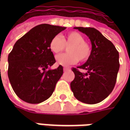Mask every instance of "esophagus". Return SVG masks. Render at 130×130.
<instances>
[{
    "instance_id": "1",
    "label": "esophagus",
    "mask_w": 130,
    "mask_h": 130,
    "mask_svg": "<svg viewBox=\"0 0 130 130\" xmlns=\"http://www.w3.org/2000/svg\"><path fill=\"white\" fill-rule=\"evenodd\" d=\"M70 70V68H63V71L64 72H66V71H68Z\"/></svg>"
}]
</instances>
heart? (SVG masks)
Here are the masks:
<instances>
[{"instance_id": "heart-1", "label": "heart", "mask_w": 130, "mask_h": 130, "mask_svg": "<svg viewBox=\"0 0 130 130\" xmlns=\"http://www.w3.org/2000/svg\"><path fill=\"white\" fill-rule=\"evenodd\" d=\"M66 46H69V54H60L56 57V62L59 65L68 66L76 64L78 60L84 62L88 59L91 54V47L85 42V37L76 31L70 32L64 37L56 35L51 39L49 48L53 53L58 54L62 51Z\"/></svg>"}]
</instances>
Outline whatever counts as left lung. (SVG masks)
<instances>
[{"instance_id": "1", "label": "left lung", "mask_w": 130, "mask_h": 130, "mask_svg": "<svg viewBox=\"0 0 130 130\" xmlns=\"http://www.w3.org/2000/svg\"><path fill=\"white\" fill-rule=\"evenodd\" d=\"M74 28L89 37L92 50L87 61L77 67L86 70V73L72 68L75 77L71 82V89L80 102L89 104L99 103L110 95L115 86L120 68L118 51L113 43L95 28Z\"/></svg>"}]
</instances>
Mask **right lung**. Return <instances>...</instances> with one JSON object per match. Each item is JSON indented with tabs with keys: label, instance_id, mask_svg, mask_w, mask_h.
<instances>
[{
	"label": "right lung",
	"instance_id": "add662e5",
	"mask_svg": "<svg viewBox=\"0 0 130 130\" xmlns=\"http://www.w3.org/2000/svg\"><path fill=\"white\" fill-rule=\"evenodd\" d=\"M65 27L41 24L18 40L8 56V78L21 100L30 104L46 100L63 73L61 65L48 69L56 62L49 44Z\"/></svg>",
	"mask_w": 130,
	"mask_h": 130
}]
</instances>
